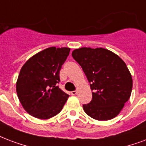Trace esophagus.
Wrapping results in <instances>:
<instances>
[{
    "mask_svg": "<svg viewBox=\"0 0 146 146\" xmlns=\"http://www.w3.org/2000/svg\"><path fill=\"white\" fill-rule=\"evenodd\" d=\"M71 95H76V94H77V91H72V92H71Z\"/></svg>",
    "mask_w": 146,
    "mask_h": 146,
    "instance_id": "esophagus-1",
    "label": "esophagus"
}]
</instances>
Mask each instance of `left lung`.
Here are the masks:
<instances>
[{
    "instance_id": "8db88e82",
    "label": "left lung",
    "mask_w": 146,
    "mask_h": 146,
    "mask_svg": "<svg viewBox=\"0 0 146 146\" xmlns=\"http://www.w3.org/2000/svg\"><path fill=\"white\" fill-rule=\"evenodd\" d=\"M72 56L81 66L93 91L90 103L83 106L85 113L100 121L119 115L132 93V76L125 62L101 47L76 49Z\"/></svg>"
}]
</instances>
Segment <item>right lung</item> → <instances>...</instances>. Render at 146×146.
Returning <instances> with one entry per match:
<instances>
[{
	"label": "right lung",
	"mask_w": 146,
	"mask_h": 146,
	"mask_svg": "<svg viewBox=\"0 0 146 146\" xmlns=\"http://www.w3.org/2000/svg\"><path fill=\"white\" fill-rule=\"evenodd\" d=\"M68 47H49L29 59L16 83L17 96L30 115L47 119L57 115L69 95L57 86L60 70L70 54Z\"/></svg>",
	"instance_id": "add662e5"
}]
</instances>
